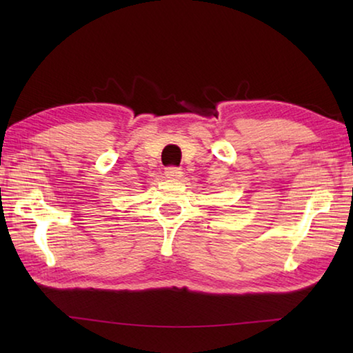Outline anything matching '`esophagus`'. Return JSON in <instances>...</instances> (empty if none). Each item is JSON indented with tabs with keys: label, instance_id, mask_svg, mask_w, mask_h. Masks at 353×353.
<instances>
[{
	"label": "esophagus",
	"instance_id": "34e87169",
	"mask_svg": "<svg viewBox=\"0 0 353 353\" xmlns=\"http://www.w3.org/2000/svg\"><path fill=\"white\" fill-rule=\"evenodd\" d=\"M165 176L168 179H181L182 170L177 168V166H168V168L165 170Z\"/></svg>",
	"mask_w": 353,
	"mask_h": 353
}]
</instances>
